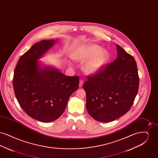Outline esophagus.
I'll use <instances>...</instances> for the list:
<instances>
[{"instance_id":"34e87169","label":"esophagus","mask_w":158,"mask_h":158,"mask_svg":"<svg viewBox=\"0 0 158 158\" xmlns=\"http://www.w3.org/2000/svg\"><path fill=\"white\" fill-rule=\"evenodd\" d=\"M83 81L82 80H80V81H79V87H82L83 86Z\"/></svg>"}]
</instances>
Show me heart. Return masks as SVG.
Listing matches in <instances>:
<instances>
[{
	"label": "heart",
	"mask_w": 158,
	"mask_h": 158,
	"mask_svg": "<svg viewBox=\"0 0 158 158\" xmlns=\"http://www.w3.org/2000/svg\"><path fill=\"white\" fill-rule=\"evenodd\" d=\"M73 59L83 63V72L94 75L101 70L110 59L109 53L96 44H88L81 48L73 56Z\"/></svg>",
	"instance_id": "1"
}]
</instances>
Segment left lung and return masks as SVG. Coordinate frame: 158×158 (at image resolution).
<instances>
[{"instance_id":"1","label":"left lung","mask_w":158,"mask_h":158,"mask_svg":"<svg viewBox=\"0 0 158 158\" xmlns=\"http://www.w3.org/2000/svg\"><path fill=\"white\" fill-rule=\"evenodd\" d=\"M117 58L97 73L88 77L83 88L86 110L95 120L113 121L127 113L137 94L139 78L132 56L116 44Z\"/></svg>"}]
</instances>
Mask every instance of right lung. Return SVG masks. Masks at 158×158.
<instances>
[{
    "label": "right lung",
    "instance_id": "add662e5",
    "mask_svg": "<svg viewBox=\"0 0 158 158\" xmlns=\"http://www.w3.org/2000/svg\"><path fill=\"white\" fill-rule=\"evenodd\" d=\"M56 40H42L32 45L18 60L13 86L16 98L31 118L43 123L59 118L69 98L79 88V76H68L41 59Z\"/></svg>",
    "mask_w": 158,
    "mask_h": 158
}]
</instances>
